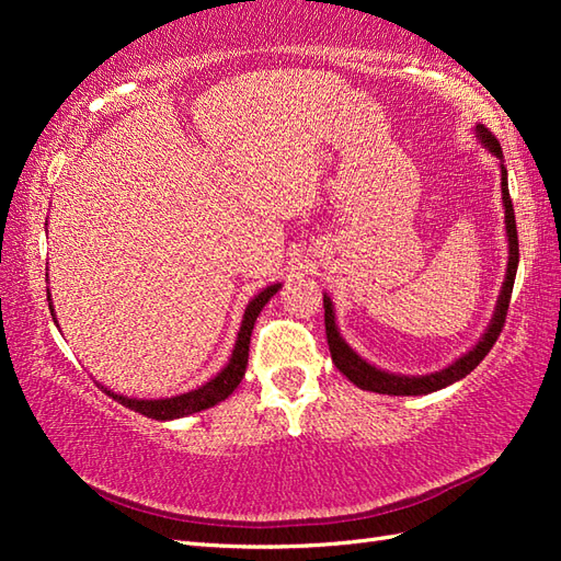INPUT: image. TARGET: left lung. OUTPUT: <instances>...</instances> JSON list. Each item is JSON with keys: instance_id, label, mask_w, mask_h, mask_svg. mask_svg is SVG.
<instances>
[{"instance_id": "1", "label": "left lung", "mask_w": 561, "mask_h": 561, "mask_svg": "<svg viewBox=\"0 0 561 561\" xmlns=\"http://www.w3.org/2000/svg\"><path fill=\"white\" fill-rule=\"evenodd\" d=\"M474 135L480 137L482 145L490 149L494 157L502 161L504 153L502 147H499L496 137L486 129L484 125L474 127ZM502 169V199H504V214H506V238H508V265H506V277L502 284V294H499V301L494 308L492 323L484 330V335L474 347L462 354L460 359L453 362L450 366L440 368L436 374H426V376H400V374H388L380 371V368L371 366L366 359H362L347 342L342 340L337 323H335V308H332L330 296L323 294V306H325V332H328V344H330V354L332 362L340 368V371L347 376L356 388L362 390H371L380 392V396H426V392H434L446 388L456 380L468 376L474 366H478L490 350L494 347V342L502 332L506 323V311H508V301H511V291H514V279H516V270H518V231H516V214L514 205H511V195H508V178H506V165L504 161L499 163Z\"/></svg>"}]
</instances>
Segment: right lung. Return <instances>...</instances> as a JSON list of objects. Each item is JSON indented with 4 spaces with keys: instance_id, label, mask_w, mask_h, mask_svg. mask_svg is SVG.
Segmentation results:
<instances>
[{
    "instance_id": "add662e5",
    "label": "right lung",
    "mask_w": 561,
    "mask_h": 561,
    "mask_svg": "<svg viewBox=\"0 0 561 561\" xmlns=\"http://www.w3.org/2000/svg\"><path fill=\"white\" fill-rule=\"evenodd\" d=\"M282 284H272V287L262 289L255 299H250V304L245 306V313L241 320V330H238V337H236V347L229 364H226L221 371L214 376L211 380H207L205 386H199L190 392H183V396H175V398H161V400H137V398H125V396H117V392L103 388L105 392L113 400H117L125 408L135 410L139 414L149 416V420H178V416H187V414H195L202 410H209L214 404L226 400L231 396V392L241 383V378L245 376V366H248V350H250V332L255 328V320L260 316L262 308L272 299L274 294L279 291ZM47 301H50V316L57 323L55 318V308H53V299H50V291H47Z\"/></svg>"
}]
</instances>
